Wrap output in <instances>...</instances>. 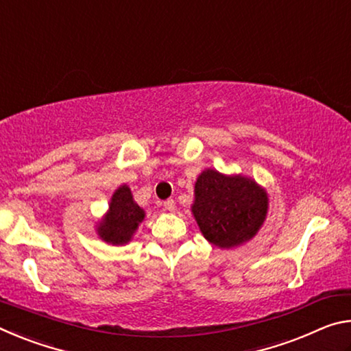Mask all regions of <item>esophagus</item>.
Returning a JSON list of instances; mask_svg holds the SVG:
<instances>
[{"mask_svg":"<svg viewBox=\"0 0 351 351\" xmlns=\"http://www.w3.org/2000/svg\"><path fill=\"white\" fill-rule=\"evenodd\" d=\"M164 207H165V209H167L169 212H173L175 210V201L173 199H171V198H169V199H165L164 201Z\"/></svg>","mask_w":351,"mask_h":351,"instance_id":"obj_1","label":"esophagus"}]
</instances>
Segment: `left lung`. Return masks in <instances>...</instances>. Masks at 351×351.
<instances>
[{
    "mask_svg": "<svg viewBox=\"0 0 351 351\" xmlns=\"http://www.w3.org/2000/svg\"><path fill=\"white\" fill-rule=\"evenodd\" d=\"M266 210V192L245 176H224L209 169L195 184L192 212L201 232L215 246L232 247L251 240Z\"/></svg>",
    "mask_w": 351,
    "mask_h": 351,
    "instance_id": "left-lung-1",
    "label": "left lung"
}]
</instances>
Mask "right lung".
<instances>
[{"instance_id":"1","label":"right lung","mask_w":351,"mask_h":351,"mask_svg":"<svg viewBox=\"0 0 351 351\" xmlns=\"http://www.w3.org/2000/svg\"><path fill=\"white\" fill-rule=\"evenodd\" d=\"M144 217V210L133 201L132 190L119 187L111 198L110 212L99 226L100 239L112 245L128 243Z\"/></svg>"}]
</instances>
